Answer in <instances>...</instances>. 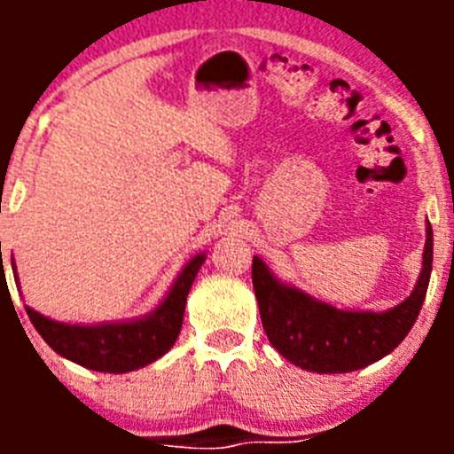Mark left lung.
Here are the masks:
<instances>
[{"instance_id": "obj_1", "label": "left lung", "mask_w": 454, "mask_h": 454, "mask_svg": "<svg viewBox=\"0 0 454 454\" xmlns=\"http://www.w3.org/2000/svg\"><path fill=\"white\" fill-rule=\"evenodd\" d=\"M432 224H425L423 266L414 291L387 311L339 309L282 282L262 256L252 259V284L263 330L284 359L302 371L352 372L380 362L404 340L423 307L432 275Z\"/></svg>"}]
</instances>
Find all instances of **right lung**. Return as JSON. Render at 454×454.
Instances as JSON below:
<instances>
[{
  "label": "right lung",
  "instance_id": "right-lung-1",
  "mask_svg": "<svg viewBox=\"0 0 454 454\" xmlns=\"http://www.w3.org/2000/svg\"><path fill=\"white\" fill-rule=\"evenodd\" d=\"M2 246V243H0ZM207 254L191 256L177 272L163 300L150 314L136 316L127 320H106V323H66L40 314L34 307H27L29 320L35 332L45 339L47 346L61 355L63 359L79 364L88 371L98 372H131L147 364L161 359L177 340L184 323L188 291H191L198 270L202 268ZM2 263V247H0ZM15 270V259H11ZM4 272V266H2ZM20 286V279H15Z\"/></svg>",
  "mask_w": 454,
  "mask_h": 454
}]
</instances>
